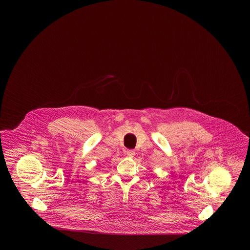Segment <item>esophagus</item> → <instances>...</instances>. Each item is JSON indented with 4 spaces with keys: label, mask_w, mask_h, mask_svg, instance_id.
Listing matches in <instances>:
<instances>
[{
    "label": "esophagus",
    "mask_w": 250,
    "mask_h": 250,
    "mask_svg": "<svg viewBox=\"0 0 250 250\" xmlns=\"http://www.w3.org/2000/svg\"><path fill=\"white\" fill-rule=\"evenodd\" d=\"M126 155L129 157H133L135 155V152L133 150H127L126 151Z\"/></svg>",
    "instance_id": "obj_1"
}]
</instances>
